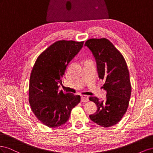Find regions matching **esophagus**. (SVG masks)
<instances>
[{"instance_id":"obj_1","label":"esophagus","mask_w":153,"mask_h":153,"mask_svg":"<svg viewBox=\"0 0 153 153\" xmlns=\"http://www.w3.org/2000/svg\"><path fill=\"white\" fill-rule=\"evenodd\" d=\"M89 101V97L86 95H82L81 96V101L82 102H87Z\"/></svg>"}]
</instances>
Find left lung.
Returning a JSON list of instances; mask_svg holds the SVG:
<instances>
[{
	"mask_svg": "<svg viewBox=\"0 0 153 153\" xmlns=\"http://www.w3.org/2000/svg\"><path fill=\"white\" fill-rule=\"evenodd\" d=\"M85 46L96 59L99 78L105 81L106 91L105 100L91 96L89 100L97 106V110L89 115L91 121L108 128L118 123L128 107L131 86L126 61L121 52L106 38L88 39Z\"/></svg>",
	"mask_w": 153,
	"mask_h": 153,
	"instance_id": "left-lung-1",
	"label": "left lung"
}]
</instances>
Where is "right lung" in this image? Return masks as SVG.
<instances>
[{
	"mask_svg": "<svg viewBox=\"0 0 153 153\" xmlns=\"http://www.w3.org/2000/svg\"><path fill=\"white\" fill-rule=\"evenodd\" d=\"M84 41L61 40L41 53L32 68L29 81V103L36 117L49 128L61 126L69 118L80 96L59 91L63 75Z\"/></svg>",
	"mask_w": 153,
	"mask_h": 153,
	"instance_id": "1",
	"label": "right lung"
}]
</instances>
